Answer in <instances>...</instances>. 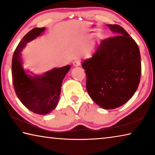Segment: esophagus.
<instances>
[{
	"label": "esophagus",
	"mask_w": 155,
	"mask_h": 155,
	"mask_svg": "<svg viewBox=\"0 0 155 155\" xmlns=\"http://www.w3.org/2000/svg\"><path fill=\"white\" fill-rule=\"evenodd\" d=\"M72 64L74 65V66H79V65H81V61L78 59H76L74 61H73Z\"/></svg>",
	"instance_id": "esophagus-1"
}]
</instances>
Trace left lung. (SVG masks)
Returning <instances> with one entry per match:
<instances>
[{
    "mask_svg": "<svg viewBox=\"0 0 155 155\" xmlns=\"http://www.w3.org/2000/svg\"><path fill=\"white\" fill-rule=\"evenodd\" d=\"M107 26L115 36L102 40L82 67L91 98L102 108L114 109L129 101L137 90L141 56L137 43L124 28L118 25Z\"/></svg>",
    "mask_w": 155,
    "mask_h": 155,
    "instance_id": "left-lung-1",
    "label": "left lung"
}]
</instances>
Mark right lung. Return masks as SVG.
I'll use <instances>...</instances> for the list:
<instances>
[{
    "mask_svg": "<svg viewBox=\"0 0 155 155\" xmlns=\"http://www.w3.org/2000/svg\"><path fill=\"white\" fill-rule=\"evenodd\" d=\"M45 28H33L26 34L13 54L12 73L15 92L24 105L33 113L44 115L56 108L61 84L70 65L53 69L42 75H29L22 68L21 51L26 44L41 35Z\"/></svg>",
    "mask_w": 155,
    "mask_h": 155,
    "instance_id": "1",
    "label": "right lung"
}]
</instances>
